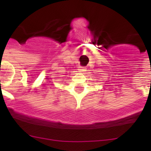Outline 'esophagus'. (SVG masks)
I'll use <instances>...</instances> for the list:
<instances>
[{
  "label": "esophagus",
  "instance_id": "esophagus-1",
  "mask_svg": "<svg viewBox=\"0 0 151 151\" xmlns=\"http://www.w3.org/2000/svg\"><path fill=\"white\" fill-rule=\"evenodd\" d=\"M86 70V69L85 67H79V69H78V72L80 73H84Z\"/></svg>",
  "mask_w": 151,
  "mask_h": 151
}]
</instances>
